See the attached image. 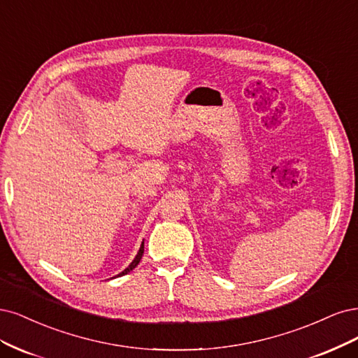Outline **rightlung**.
I'll return each instance as SVG.
<instances>
[{"label":"right lung","instance_id":"obj_1","mask_svg":"<svg viewBox=\"0 0 358 358\" xmlns=\"http://www.w3.org/2000/svg\"><path fill=\"white\" fill-rule=\"evenodd\" d=\"M143 255H144V242H143V244H141V247H140V251H138V255H136V257L132 260V263H131L129 266L126 268L123 272H120L117 276H122V275H126V273H128V272H131V271H132V269L136 266V264L140 263V260H141Z\"/></svg>","mask_w":358,"mask_h":358}]
</instances>
